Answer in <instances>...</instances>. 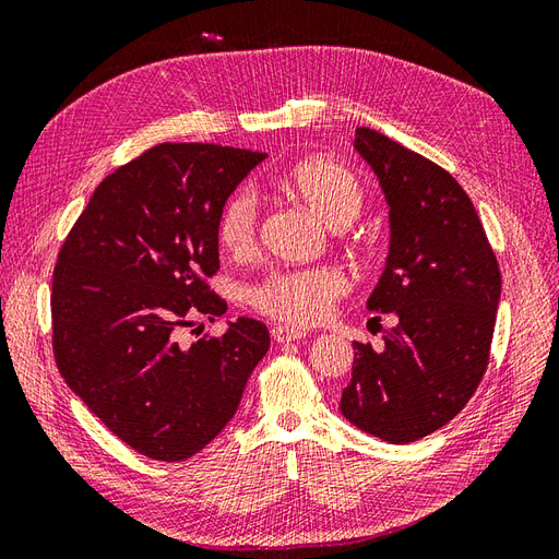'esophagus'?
Returning a JSON list of instances; mask_svg holds the SVG:
<instances>
[{
  "instance_id": "esophagus-1",
  "label": "esophagus",
  "mask_w": 559,
  "mask_h": 559,
  "mask_svg": "<svg viewBox=\"0 0 559 559\" xmlns=\"http://www.w3.org/2000/svg\"><path fill=\"white\" fill-rule=\"evenodd\" d=\"M273 341L275 343H292V341H302L308 333L300 331V329H294V326H275L273 331Z\"/></svg>"
}]
</instances>
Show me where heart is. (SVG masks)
Here are the masks:
<instances>
[{
	"label": "heart",
	"mask_w": 559,
	"mask_h": 559,
	"mask_svg": "<svg viewBox=\"0 0 559 559\" xmlns=\"http://www.w3.org/2000/svg\"><path fill=\"white\" fill-rule=\"evenodd\" d=\"M280 189L308 207L331 228H345L364 210L361 179L343 163L306 158L292 165L280 179ZM259 202L253 191L238 189L226 198L216 218V240L230 257L245 259L257 249ZM347 292V280L335 267L286 270L263 280L251 292V306L284 324L312 326L324 319L333 302Z\"/></svg>",
	"instance_id": "1"
}]
</instances>
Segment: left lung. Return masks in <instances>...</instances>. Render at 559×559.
<instances>
[{"label": "left lung", "instance_id": "left-lung-1", "mask_svg": "<svg viewBox=\"0 0 559 559\" xmlns=\"http://www.w3.org/2000/svg\"><path fill=\"white\" fill-rule=\"evenodd\" d=\"M354 148L389 205V253L368 310L394 312L384 347L354 343L341 411L386 443L445 427L476 392L489 361L501 273L471 198L441 165L357 128Z\"/></svg>", "mask_w": 559, "mask_h": 559}]
</instances>
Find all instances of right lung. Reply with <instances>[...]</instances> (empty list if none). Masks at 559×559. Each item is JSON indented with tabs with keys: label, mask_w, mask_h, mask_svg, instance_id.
I'll return each mask as SVG.
<instances>
[{
	"label": "right lung",
	"mask_w": 559,
	"mask_h": 559,
	"mask_svg": "<svg viewBox=\"0 0 559 559\" xmlns=\"http://www.w3.org/2000/svg\"><path fill=\"white\" fill-rule=\"evenodd\" d=\"M265 154L158 144L97 186L53 270L50 319L60 376L99 421L148 460L183 462L222 433L270 333L240 317L181 343L198 317L226 312L216 218Z\"/></svg>",
	"instance_id": "1"
}]
</instances>
